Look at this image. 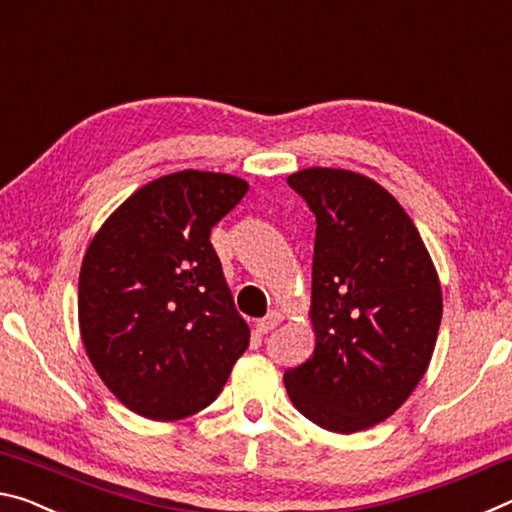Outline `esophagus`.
<instances>
[{
  "mask_svg": "<svg viewBox=\"0 0 512 512\" xmlns=\"http://www.w3.org/2000/svg\"><path fill=\"white\" fill-rule=\"evenodd\" d=\"M281 320H283V315L279 313V311H270L267 313L263 320H258L254 326H256V331L261 333V335H265V333H270V331H274L276 326L281 324Z\"/></svg>",
  "mask_w": 512,
  "mask_h": 512,
  "instance_id": "obj_1",
  "label": "esophagus"
}]
</instances>
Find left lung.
<instances>
[{"mask_svg":"<svg viewBox=\"0 0 512 512\" xmlns=\"http://www.w3.org/2000/svg\"><path fill=\"white\" fill-rule=\"evenodd\" d=\"M288 186L315 213L313 356L283 374L301 415L333 433L383 422L431 363L438 272L399 201L349 170L311 167Z\"/></svg>","mask_w":512,"mask_h":512,"instance_id":"left-lung-1","label":"left lung"}]
</instances>
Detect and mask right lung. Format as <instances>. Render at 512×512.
<instances>
[{
    "mask_svg": "<svg viewBox=\"0 0 512 512\" xmlns=\"http://www.w3.org/2000/svg\"><path fill=\"white\" fill-rule=\"evenodd\" d=\"M247 190L231 174H167L133 192L88 245L81 340L133 413L161 422L199 413L249 347L211 245V229Z\"/></svg>",
    "mask_w": 512,
    "mask_h": 512,
    "instance_id": "add662e5",
    "label": "right lung"
}]
</instances>
